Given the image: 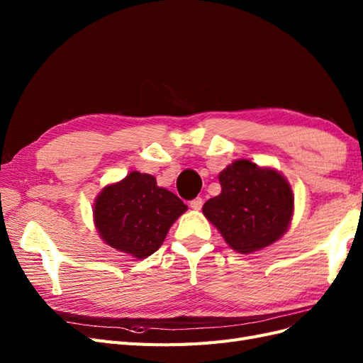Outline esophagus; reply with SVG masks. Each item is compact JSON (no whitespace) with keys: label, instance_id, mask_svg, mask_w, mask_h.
Instances as JSON below:
<instances>
[{"label":"esophagus","instance_id":"1","mask_svg":"<svg viewBox=\"0 0 363 363\" xmlns=\"http://www.w3.org/2000/svg\"><path fill=\"white\" fill-rule=\"evenodd\" d=\"M191 207L194 208V211H200V208L203 207V199H201V196H196V199H194L191 201Z\"/></svg>","mask_w":363,"mask_h":363}]
</instances>
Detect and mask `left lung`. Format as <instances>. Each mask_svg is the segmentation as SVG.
Wrapping results in <instances>:
<instances>
[{"label":"left lung","instance_id":"8db88e82","mask_svg":"<svg viewBox=\"0 0 363 363\" xmlns=\"http://www.w3.org/2000/svg\"><path fill=\"white\" fill-rule=\"evenodd\" d=\"M219 183L221 194L204 203L203 213L233 250L247 255L286 232L294 195L277 171L236 160L219 174Z\"/></svg>","mask_w":363,"mask_h":363}]
</instances>
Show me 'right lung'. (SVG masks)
Wrapping results in <instances>:
<instances>
[{
  "mask_svg": "<svg viewBox=\"0 0 363 363\" xmlns=\"http://www.w3.org/2000/svg\"><path fill=\"white\" fill-rule=\"evenodd\" d=\"M188 206L177 195L159 188L156 179L138 171L106 186L95 201V224L106 242L145 259L163 244L169 227Z\"/></svg>",
  "mask_w": 363,
  "mask_h": 363,
  "instance_id": "add662e5",
  "label": "right lung"
}]
</instances>
